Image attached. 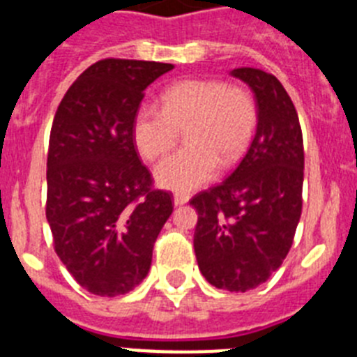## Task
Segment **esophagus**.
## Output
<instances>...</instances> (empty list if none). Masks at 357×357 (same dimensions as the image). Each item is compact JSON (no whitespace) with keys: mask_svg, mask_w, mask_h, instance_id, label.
<instances>
[{"mask_svg":"<svg viewBox=\"0 0 357 357\" xmlns=\"http://www.w3.org/2000/svg\"><path fill=\"white\" fill-rule=\"evenodd\" d=\"M173 202H175V206H184V204H188V202H189V195L175 193V197H173Z\"/></svg>","mask_w":357,"mask_h":357,"instance_id":"1","label":"esophagus"}]
</instances>
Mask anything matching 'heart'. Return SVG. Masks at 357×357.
<instances>
[{
  "instance_id": "heart-1",
  "label": "heart",
  "mask_w": 357,
  "mask_h": 357,
  "mask_svg": "<svg viewBox=\"0 0 357 357\" xmlns=\"http://www.w3.org/2000/svg\"><path fill=\"white\" fill-rule=\"evenodd\" d=\"M257 125V103L248 89L222 80H181L160 94V107L141 103L132 118V141L143 159L157 160L176 144L185 128L188 146L155 168L160 188L189 193L223 164L247 150Z\"/></svg>"
}]
</instances>
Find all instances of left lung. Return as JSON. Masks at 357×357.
<instances>
[{"instance_id": "left-lung-1", "label": "left lung", "mask_w": 357, "mask_h": 357, "mask_svg": "<svg viewBox=\"0 0 357 357\" xmlns=\"http://www.w3.org/2000/svg\"><path fill=\"white\" fill-rule=\"evenodd\" d=\"M250 85L257 130L238 168L195 195V254L207 282L247 291L266 282L286 259L302 214L304 143L291 98L273 75L232 69Z\"/></svg>"}]
</instances>
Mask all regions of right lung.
<instances>
[{
	"instance_id": "obj_1",
	"label": "right lung",
	"mask_w": 357,
	"mask_h": 357,
	"mask_svg": "<svg viewBox=\"0 0 357 357\" xmlns=\"http://www.w3.org/2000/svg\"><path fill=\"white\" fill-rule=\"evenodd\" d=\"M172 64L105 59L85 69L56 109L46 218L56 255L93 295L118 296L146 277L172 193L153 189L132 141L144 89Z\"/></svg>"
}]
</instances>
